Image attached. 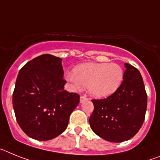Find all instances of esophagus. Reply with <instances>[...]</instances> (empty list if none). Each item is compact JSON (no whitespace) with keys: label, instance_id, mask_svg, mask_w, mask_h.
I'll return each instance as SVG.
<instances>
[{"label":"esophagus","instance_id":"obj_1","mask_svg":"<svg viewBox=\"0 0 160 160\" xmlns=\"http://www.w3.org/2000/svg\"><path fill=\"white\" fill-rule=\"evenodd\" d=\"M87 100V97L86 96H81L80 97V103H83L84 101H85Z\"/></svg>","mask_w":160,"mask_h":160}]
</instances>
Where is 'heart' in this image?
I'll return each instance as SVG.
<instances>
[{
  "instance_id": "heart-1",
  "label": "heart",
  "mask_w": 160,
  "mask_h": 160,
  "mask_svg": "<svg viewBox=\"0 0 160 160\" xmlns=\"http://www.w3.org/2000/svg\"><path fill=\"white\" fill-rule=\"evenodd\" d=\"M68 79L77 87L87 86L92 96L104 97L113 93L122 84L123 71L120 65L111 63H83L76 67Z\"/></svg>"
}]
</instances>
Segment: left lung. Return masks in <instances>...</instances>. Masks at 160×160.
<instances>
[{"mask_svg":"<svg viewBox=\"0 0 160 160\" xmlns=\"http://www.w3.org/2000/svg\"><path fill=\"white\" fill-rule=\"evenodd\" d=\"M123 81L112 95L92 100L93 112L89 118L95 134L112 142L133 138L142 126L147 106V96L139 71L125 63Z\"/></svg>","mask_w":160,"mask_h":160,"instance_id":"8db88e82","label":"left lung"}]
</instances>
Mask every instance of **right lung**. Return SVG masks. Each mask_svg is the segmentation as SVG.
I'll return each mask as SVG.
<instances>
[{
	"label": "right lung",
	"mask_w": 160,
	"mask_h": 160,
	"mask_svg": "<svg viewBox=\"0 0 160 160\" xmlns=\"http://www.w3.org/2000/svg\"><path fill=\"white\" fill-rule=\"evenodd\" d=\"M62 59L42 55L19 71L13 93L17 122L26 135L40 141L56 138L67 129L80 95L64 90Z\"/></svg>",
	"instance_id": "add662e5"
}]
</instances>
